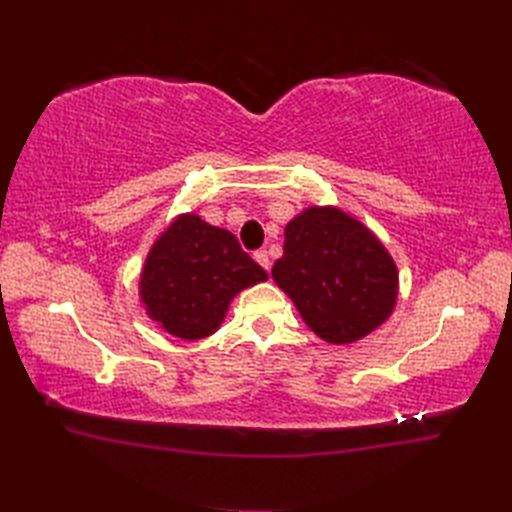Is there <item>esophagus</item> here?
I'll list each match as a JSON object with an SVG mask.
<instances>
[{
	"label": "esophagus",
	"instance_id": "34e87169",
	"mask_svg": "<svg viewBox=\"0 0 512 512\" xmlns=\"http://www.w3.org/2000/svg\"><path fill=\"white\" fill-rule=\"evenodd\" d=\"M254 260L258 262V265L262 267V269H271V258H269V254H267V250H258V252H254Z\"/></svg>",
	"mask_w": 512,
	"mask_h": 512
}]
</instances>
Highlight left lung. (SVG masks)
<instances>
[{"label": "left lung", "mask_w": 512, "mask_h": 512, "mask_svg": "<svg viewBox=\"0 0 512 512\" xmlns=\"http://www.w3.org/2000/svg\"><path fill=\"white\" fill-rule=\"evenodd\" d=\"M273 280L327 344H354L393 314L399 273L363 222L337 207H307L286 224Z\"/></svg>", "instance_id": "8db88e82"}]
</instances>
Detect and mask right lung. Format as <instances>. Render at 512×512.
Returning a JSON list of instances; mask_svg holds the SVG:
<instances>
[{"instance_id":"add662e5","label":"right lung","mask_w":512,"mask_h":512,"mask_svg":"<svg viewBox=\"0 0 512 512\" xmlns=\"http://www.w3.org/2000/svg\"><path fill=\"white\" fill-rule=\"evenodd\" d=\"M265 280L232 232L181 213L151 245L138 294L162 331L196 342L220 329L235 294Z\"/></svg>"}]
</instances>
